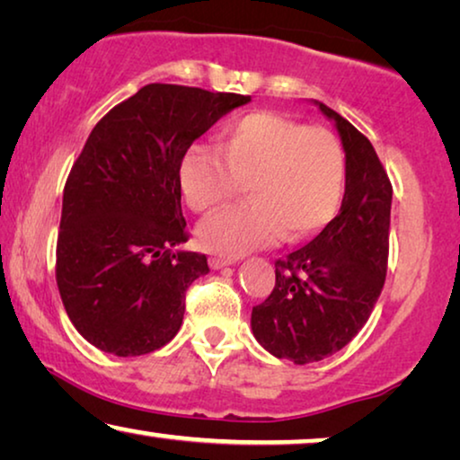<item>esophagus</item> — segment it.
Listing matches in <instances>:
<instances>
[{
  "instance_id": "1",
  "label": "esophagus",
  "mask_w": 460,
  "mask_h": 460,
  "mask_svg": "<svg viewBox=\"0 0 460 460\" xmlns=\"http://www.w3.org/2000/svg\"><path fill=\"white\" fill-rule=\"evenodd\" d=\"M208 264H210L212 270H221V269H225V266L231 264V260H225V258H210Z\"/></svg>"
}]
</instances>
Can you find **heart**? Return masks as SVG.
<instances>
[{
    "mask_svg": "<svg viewBox=\"0 0 460 460\" xmlns=\"http://www.w3.org/2000/svg\"><path fill=\"white\" fill-rule=\"evenodd\" d=\"M221 148L194 144L180 161L188 207L207 212L250 181V202L225 208L198 227L207 252L239 258L252 250L310 239L339 215L347 163L324 128H305L277 113H250L225 126Z\"/></svg>",
    "mask_w": 460,
    "mask_h": 460,
    "instance_id": "b5f03b06",
    "label": "heart"
}]
</instances>
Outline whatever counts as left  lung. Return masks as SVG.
Masks as SVG:
<instances>
[{"label":"left lung","instance_id":"obj_1","mask_svg":"<svg viewBox=\"0 0 460 460\" xmlns=\"http://www.w3.org/2000/svg\"><path fill=\"white\" fill-rule=\"evenodd\" d=\"M314 102L334 121L345 150V196L328 227L274 262V289L252 310L260 345L297 366L331 358L367 322L386 279L393 204L372 142L324 102Z\"/></svg>","mask_w":460,"mask_h":460}]
</instances>
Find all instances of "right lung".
Listing matches in <instances>:
<instances>
[{
  "label": "right lung",
  "mask_w": 460,
  "mask_h": 460,
  "mask_svg": "<svg viewBox=\"0 0 460 460\" xmlns=\"http://www.w3.org/2000/svg\"><path fill=\"white\" fill-rule=\"evenodd\" d=\"M252 97L146 84L113 107L74 163L58 237L59 296L91 345L118 358L175 337L186 291L208 274L186 243L180 161L194 140Z\"/></svg>",
  "instance_id": "add662e5"
}]
</instances>
